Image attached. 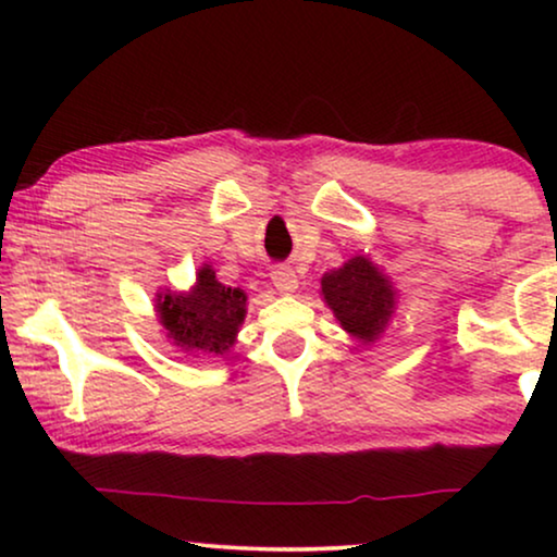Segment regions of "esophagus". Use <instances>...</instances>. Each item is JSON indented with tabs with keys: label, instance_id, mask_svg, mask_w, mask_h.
<instances>
[{
	"label": "esophagus",
	"instance_id": "obj_1",
	"mask_svg": "<svg viewBox=\"0 0 557 557\" xmlns=\"http://www.w3.org/2000/svg\"><path fill=\"white\" fill-rule=\"evenodd\" d=\"M271 281L281 294H292V292H296V286H299V278H296L292 265H273Z\"/></svg>",
	"mask_w": 557,
	"mask_h": 557
}]
</instances>
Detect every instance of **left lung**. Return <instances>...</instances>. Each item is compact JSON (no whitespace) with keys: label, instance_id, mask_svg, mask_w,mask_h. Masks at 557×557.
Instances as JSON below:
<instances>
[{"label":"left lung","instance_id":"obj_1","mask_svg":"<svg viewBox=\"0 0 557 557\" xmlns=\"http://www.w3.org/2000/svg\"><path fill=\"white\" fill-rule=\"evenodd\" d=\"M322 296L342 330L362 345H372L385 332L395 311L391 278L368 256H355L342 269L324 273Z\"/></svg>","mask_w":557,"mask_h":557}]
</instances>
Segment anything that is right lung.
<instances>
[{"mask_svg":"<svg viewBox=\"0 0 557 557\" xmlns=\"http://www.w3.org/2000/svg\"><path fill=\"white\" fill-rule=\"evenodd\" d=\"M246 301L243 288L223 286L205 263L189 292L157 296V314L174 347L193 355H225L246 319Z\"/></svg>","mask_w":557,"mask_h":557,"instance_id":"right-lung-1","label":"right lung"}]
</instances>
